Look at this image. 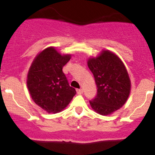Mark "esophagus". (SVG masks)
<instances>
[{"instance_id":"34e87169","label":"esophagus","mask_w":155,"mask_h":155,"mask_svg":"<svg viewBox=\"0 0 155 155\" xmlns=\"http://www.w3.org/2000/svg\"><path fill=\"white\" fill-rule=\"evenodd\" d=\"M77 93L78 94H83V90L82 89H77Z\"/></svg>"}]
</instances>
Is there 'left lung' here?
Masks as SVG:
<instances>
[{"label": "left lung", "instance_id": "obj_1", "mask_svg": "<svg viewBox=\"0 0 155 155\" xmlns=\"http://www.w3.org/2000/svg\"><path fill=\"white\" fill-rule=\"evenodd\" d=\"M87 66L97 85V94L89 101L91 108L102 116L118 110L127 102L131 83L125 65L113 52L103 50L95 58H90Z\"/></svg>", "mask_w": 155, "mask_h": 155}]
</instances>
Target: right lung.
<instances>
[{"instance_id": "add662e5", "label": "right lung", "mask_w": 155, "mask_h": 155, "mask_svg": "<svg viewBox=\"0 0 155 155\" xmlns=\"http://www.w3.org/2000/svg\"><path fill=\"white\" fill-rule=\"evenodd\" d=\"M71 55H61L54 47L42 50L34 59L27 76V87L35 103L49 113L68 106L76 90L71 87L63 68Z\"/></svg>"}]
</instances>
